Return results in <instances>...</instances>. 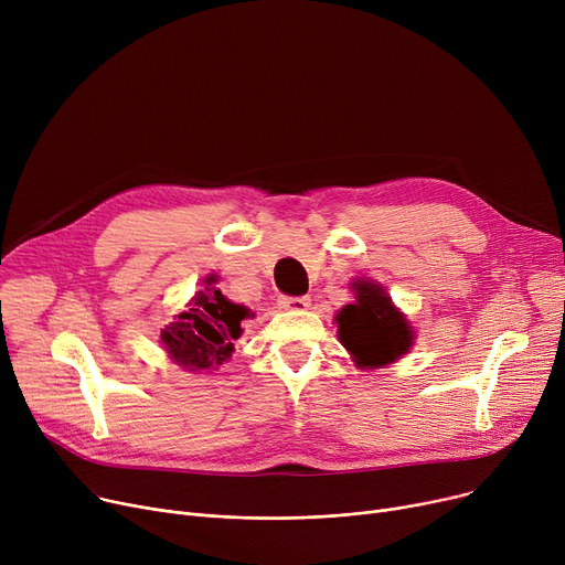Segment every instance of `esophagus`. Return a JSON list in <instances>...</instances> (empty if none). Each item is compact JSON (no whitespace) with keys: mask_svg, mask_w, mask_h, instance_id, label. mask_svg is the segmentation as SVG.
<instances>
[{"mask_svg":"<svg viewBox=\"0 0 565 565\" xmlns=\"http://www.w3.org/2000/svg\"><path fill=\"white\" fill-rule=\"evenodd\" d=\"M309 305H311V300L305 298V295H302V298H288V295H286V298L279 300L281 309H292V311H305V309H309Z\"/></svg>","mask_w":565,"mask_h":565,"instance_id":"obj_1","label":"esophagus"}]
</instances>
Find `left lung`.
Here are the masks:
<instances>
[{"mask_svg":"<svg viewBox=\"0 0 565 565\" xmlns=\"http://www.w3.org/2000/svg\"><path fill=\"white\" fill-rule=\"evenodd\" d=\"M358 302L337 313L339 339L364 369H377L396 362L412 345L407 320L396 311L377 284L358 281Z\"/></svg>","mask_w":565,"mask_h":565,"instance_id":"obj_1","label":"left lung"}]
</instances>
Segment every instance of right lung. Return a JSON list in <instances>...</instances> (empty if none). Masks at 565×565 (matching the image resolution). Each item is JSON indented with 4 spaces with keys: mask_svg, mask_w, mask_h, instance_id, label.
<instances>
[{
    "mask_svg": "<svg viewBox=\"0 0 565 565\" xmlns=\"http://www.w3.org/2000/svg\"><path fill=\"white\" fill-rule=\"evenodd\" d=\"M215 277L207 279L213 284ZM190 309L175 316L160 339L169 358L188 371H215L233 352V341L243 334L249 309L228 302L217 288L199 290Z\"/></svg>",
    "mask_w": 565,
    "mask_h": 565,
    "instance_id": "obj_1",
    "label": "right lung"
}]
</instances>
